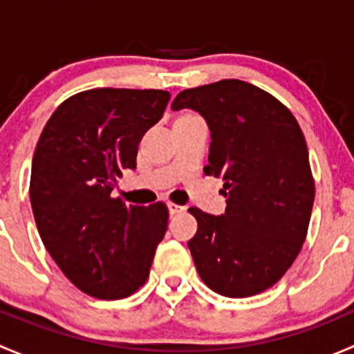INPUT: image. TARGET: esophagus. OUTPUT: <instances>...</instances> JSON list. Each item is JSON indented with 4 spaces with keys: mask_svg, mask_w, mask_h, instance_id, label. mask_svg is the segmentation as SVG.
<instances>
[{
    "mask_svg": "<svg viewBox=\"0 0 354 354\" xmlns=\"http://www.w3.org/2000/svg\"><path fill=\"white\" fill-rule=\"evenodd\" d=\"M167 209H169V214H171V216H176V214L183 212V210H185V207L178 205V203H173V202H169V203H167Z\"/></svg>",
    "mask_w": 354,
    "mask_h": 354,
    "instance_id": "34e87169",
    "label": "esophagus"
}]
</instances>
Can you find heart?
<instances>
[{
  "instance_id": "heart-1",
  "label": "heart",
  "mask_w": 354,
  "mask_h": 354,
  "mask_svg": "<svg viewBox=\"0 0 354 354\" xmlns=\"http://www.w3.org/2000/svg\"><path fill=\"white\" fill-rule=\"evenodd\" d=\"M187 116H190V114H187Z\"/></svg>"
}]
</instances>
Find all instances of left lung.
I'll return each mask as SVG.
<instances>
[{
    "instance_id": "left-lung-1",
    "label": "left lung",
    "mask_w": 354,
    "mask_h": 354,
    "mask_svg": "<svg viewBox=\"0 0 354 354\" xmlns=\"http://www.w3.org/2000/svg\"><path fill=\"white\" fill-rule=\"evenodd\" d=\"M185 108L209 124L203 171L224 181L226 197L221 216L188 209L197 272L223 296L259 295L286 274L308 231L315 183L303 131L274 95L234 78L180 92L171 109Z\"/></svg>"
}]
</instances>
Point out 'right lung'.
<instances>
[{
	"label": "right lung",
	"instance_id": "add662e5",
	"mask_svg": "<svg viewBox=\"0 0 354 354\" xmlns=\"http://www.w3.org/2000/svg\"><path fill=\"white\" fill-rule=\"evenodd\" d=\"M169 99L154 88H92L66 99L42 130L32 212L49 255L85 295L127 298L147 281L167 207L127 205L111 192L123 169L137 167L138 144Z\"/></svg>",
	"mask_w": 354,
	"mask_h": 354
}]
</instances>
